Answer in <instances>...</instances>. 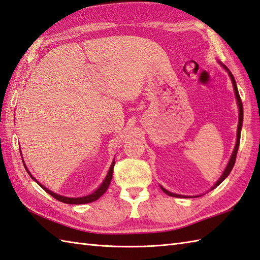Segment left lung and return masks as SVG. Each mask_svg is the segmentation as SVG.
<instances>
[{
	"instance_id": "8db88e82",
	"label": "left lung",
	"mask_w": 260,
	"mask_h": 260,
	"mask_svg": "<svg viewBox=\"0 0 260 260\" xmlns=\"http://www.w3.org/2000/svg\"><path fill=\"white\" fill-rule=\"evenodd\" d=\"M223 68H224L228 72H229V75H230V78H231V81H232V84H233V89H235V93H236V98H237V101H238V106H239V123H238V134H237V143H236V146H235V150H233V153H232V155H231V157H230V161H229V164H228V166H226V168H225V170H224V172H223L222 174V176H221V178L220 179L217 180V182L216 184L212 187V189H214L215 187H217L218 185L221 184V182L225 179V178L230 175V172H231V170H232V168H233V166H235V164H236V159H237V153H238V149H239V144H240V135H241V127H242V120H243V108H242V101H241V98H240V94H239V91H238V88H237V83H236V80H235V78H233V75H232V73L230 72V71H229V69L226 68L225 65H222ZM161 189L164 190L167 195H169V196H172V197H180L181 195H177V194H172V192H170V191H168L167 189H165L164 187H161Z\"/></svg>"
}]
</instances>
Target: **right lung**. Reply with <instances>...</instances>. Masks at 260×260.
I'll return each instance as SVG.
<instances>
[{
	"label": "right lung",
	"mask_w": 260,
	"mask_h": 260,
	"mask_svg": "<svg viewBox=\"0 0 260 260\" xmlns=\"http://www.w3.org/2000/svg\"><path fill=\"white\" fill-rule=\"evenodd\" d=\"M114 166H115V160L113 161V164H111V166H110V169H109V171H108V175H107V177H106V179L104 180V182H103V184H101V186L98 188V189H96L95 191H93L92 194L88 195V196L76 197V198H73V197H65V196H60V195L55 194V192L50 191V190L47 189V188H46V187L40 185L39 182H38L37 180H36L31 175H30V174H29V175H30V177L32 178V179H35L36 181L38 182V185H40V187H42L46 192H48V194H49L50 196H53V197L56 198V200H57V201L62 202V203H65V204H86V203H91V202H94V201L98 200V198H99L100 196H103V195L105 194V192H106V190L108 189V187H109V185H110V181H111V178H113ZM24 168H25V167H24ZM25 170H27V169H25ZM27 171H28V170H27ZM28 172H29V171H28Z\"/></svg>",
	"instance_id": "obj_1"
}]
</instances>
